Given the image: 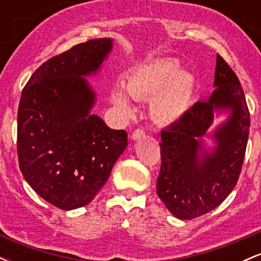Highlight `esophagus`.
<instances>
[{"mask_svg":"<svg viewBox=\"0 0 261 261\" xmlns=\"http://www.w3.org/2000/svg\"><path fill=\"white\" fill-rule=\"evenodd\" d=\"M145 136H146V134L142 128H136V130L133 133V135H131V139H133L134 141H137V140L143 139Z\"/></svg>","mask_w":261,"mask_h":261,"instance_id":"esophagus-1","label":"esophagus"}]
</instances>
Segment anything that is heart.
I'll use <instances>...</instances> for the list:
<instances>
[{
	"label": "heart",
	"mask_w": 261,
	"mask_h": 261,
	"mask_svg": "<svg viewBox=\"0 0 261 261\" xmlns=\"http://www.w3.org/2000/svg\"><path fill=\"white\" fill-rule=\"evenodd\" d=\"M195 81L174 59H157L139 66L127 76L126 89L114 87L112 100L125 112L135 99H151V113L157 121L172 124L180 120L193 100Z\"/></svg>",
	"instance_id": "heart-1"
}]
</instances>
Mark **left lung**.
Wrapping results in <instances>:
<instances>
[{"instance_id": "8db88e82", "label": "left lung", "mask_w": 261, "mask_h": 261, "mask_svg": "<svg viewBox=\"0 0 261 261\" xmlns=\"http://www.w3.org/2000/svg\"><path fill=\"white\" fill-rule=\"evenodd\" d=\"M214 86L216 89L207 100L197 101L161 133L157 194L180 220H193L221 205L236 187L243 166L250 114L238 77L218 54ZM216 111H229L230 115L208 133ZM206 136L215 141L210 151L203 142Z\"/></svg>"}]
</instances>
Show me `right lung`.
I'll return each mask as SVG.
<instances>
[{
  "mask_svg": "<svg viewBox=\"0 0 261 261\" xmlns=\"http://www.w3.org/2000/svg\"><path fill=\"white\" fill-rule=\"evenodd\" d=\"M113 39H93L49 59L32 74L18 107L19 168L33 190L61 210L88 205L127 146L91 114L95 93L85 77L95 74Z\"/></svg>",
  "mask_w": 261,
  "mask_h": 261,
  "instance_id": "right-lung-1",
  "label": "right lung"
}]
</instances>
